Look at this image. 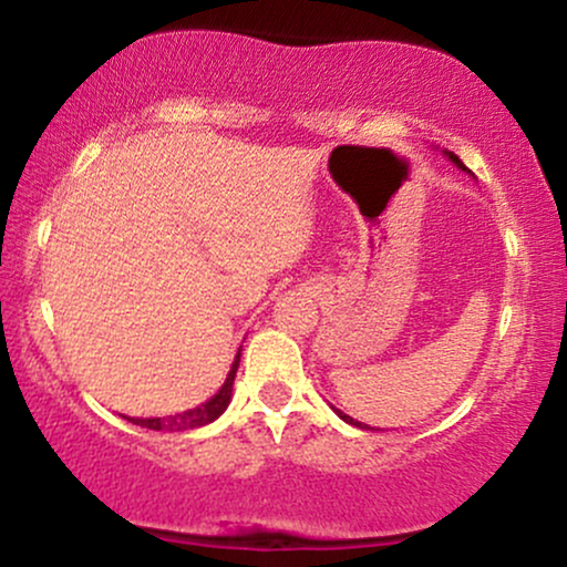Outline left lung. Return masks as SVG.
Returning <instances> with one entry per match:
<instances>
[{"instance_id":"obj_1","label":"left lung","mask_w":567,"mask_h":567,"mask_svg":"<svg viewBox=\"0 0 567 567\" xmlns=\"http://www.w3.org/2000/svg\"><path fill=\"white\" fill-rule=\"evenodd\" d=\"M447 154V159H451V162H455V165H458L461 167V171H466V167H464V162H461L458 157H455V154L453 152H445ZM336 413L338 415H341V419L343 421H347V424H351V426H360V429H373V426H368V424H360V421H354V419H351V415H347V413H341V410H336Z\"/></svg>"}]
</instances>
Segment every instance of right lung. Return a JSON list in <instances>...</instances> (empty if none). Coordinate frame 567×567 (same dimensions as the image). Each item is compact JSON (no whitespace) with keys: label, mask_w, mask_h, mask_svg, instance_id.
<instances>
[{"label":"right lung","mask_w":567,"mask_h":567,"mask_svg":"<svg viewBox=\"0 0 567 567\" xmlns=\"http://www.w3.org/2000/svg\"><path fill=\"white\" fill-rule=\"evenodd\" d=\"M237 368H239V354H237V360H234L229 375H226L224 386L218 389V394H213L210 400L202 402L199 408L184 410V413H175V415H165V419H127V421H133V424H138V426L154 429V432H188V429H199V426L210 424V421H216L218 415L226 410V405H229Z\"/></svg>","instance_id":"add662e5"}]
</instances>
